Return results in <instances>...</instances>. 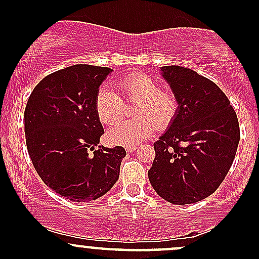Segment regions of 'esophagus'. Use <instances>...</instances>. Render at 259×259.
<instances>
[{"label": "esophagus", "instance_id": "34e87169", "mask_svg": "<svg viewBox=\"0 0 259 259\" xmlns=\"http://www.w3.org/2000/svg\"><path fill=\"white\" fill-rule=\"evenodd\" d=\"M137 148H138L137 145H129V146H126V148H125V149H126L127 153H132V151L137 150Z\"/></svg>", "mask_w": 259, "mask_h": 259}]
</instances>
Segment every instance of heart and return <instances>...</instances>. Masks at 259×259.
<instances>
[{
    "mask_svg": "<svg viewBox=\"0 0 259 259\" xmlns=\"http://www.w3.org/2000/svg\"><path fill=\"white\" fill-rule=\"evenodd\" d=\"M124 94V101L137 103L132 121L120 122L109 130L108 139L114 144L137 145L150 137L155 126H169L179 110L176 94L160 89L159 83L149 75L130 72L117 82ZM95 113L105 125H114L122 119L124 103L110 88L103 85L95 96Z\"/></svg>",
    "mask_w": 259,
    "mask_h": 259,
    "instance_id": "heart-1",
    "label": "heart"
}]
</instances>
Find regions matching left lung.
<instances>
[{
  "instance_id": "8db88e82",
  "label": "left lung",
  "mask_w": 259,
  "mask_h": 259,
  "mask_svg": "<svg viewBox=\"0 0 259 259\" xmlns=\"http://www.w3.org/2000/svg\"><path fill=\"white\" fill-rule=\"evenodd\" d=\"M160 71L179 110L154 143L149 180L166 202L192 204L213 194L228 174L239 143L238 117L211 80L182 66Z\"/></svg>"
}]
</instances>
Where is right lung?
Segmentation results:
<instances>
[{
  "label": "right lung",
  "mask_w": 259,
  "mask_h": 259,
  "mask_svg": "<svg viewBox=\"0 0 259 259\" xmlns=\"http://www.w3.org/2000/svg\"><path fill=\"white\" fill-rule=\"evenodd\" d=\"M111 69L79 64L44 77L25 109L26 145L48 187L74 202H90L119 179L122 146H98L104 134L95 96Z\"/></svg>",
  "instance_id": "obj_1"
}]
</instances>
